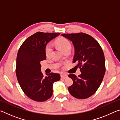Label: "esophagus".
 Listing matches in <instances>:
<instances>
[{
	"label": "esophagus",
	"instance_id": "obj_1",
	"mask_svg": "<svg viewBox=\"0 0 120 120\" xmlns=\"http://www.w3.org/2000/svg\"><path fill=\"white\" fill-rule=\"evenodd\" d=\"M68 77V75L66 74H61V78L62 79H66Z\"/></svg>",
	"mask_w": 120,
	"mask_h": 120
}]
</instances>
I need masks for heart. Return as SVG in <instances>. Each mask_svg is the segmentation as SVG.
I'll use <instances>...</instances> for the list:
<instances>
[{"label":"heart","instance_id":"heart-1","mask_svg":"<svg viewBox=\"0 0 120 120\" xmlns=\"http://www.w3.org/2000/svg\"><path fill=\"white\" fill-rule=\"evenodd\" d=\"M56 44L63 52L67 50H70L71 44L69 41L64 38H60L56 41ZM52 51V45L48 44L45 46V52L46 56H49Z\"/></svg>","mask_w":120,"mask_h":120}]
</instances>
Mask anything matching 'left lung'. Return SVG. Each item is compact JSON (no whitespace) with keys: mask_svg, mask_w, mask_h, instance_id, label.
I'll return each instance as SVG.
<instances>
[{"mask_svg":"<svg viewBox=\"0 0 120 120\" xmlns=\"http://www.w3.org/2000/svg\"><path fill=\"white\" fill-rule=\"evenodd\" d=\"M72 42L75 48L73 62L77 64L82 72L77 77L68 75L73 84L68 87L70 94L78 99L88 98L99 88L105 73V57L98 42L92 36L84 33L62 34Z\"/></svg>","mask_w":120,"mask_h":120,"instance_id":"left-lung-1","label":"left lung"}]
</instances>
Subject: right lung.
I'll return each instance as SVG.
<instances>
[{"label": "right lung", "instance_id": "add662e5", "mask_svg": "<svg viewBox=\"0 0 120 120\" xmlns=\"http://www.w3.org/2000/svg\"><path fill=\"white\" fill-rule=\"evenodd\" d=\"M60 34L37 32L28 37L19 49L16 59V76L24 93L32 100H48L52 95L53 83L60 79V75L56 73L44 76L40 64L41 61L46 59V44Z\"/></svg>", "mask_w": 120, "mask_h": 120}]
</instances>
